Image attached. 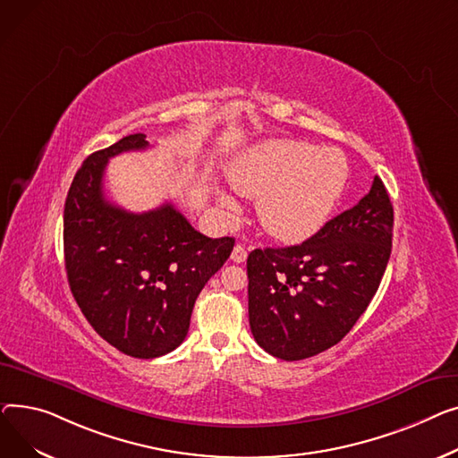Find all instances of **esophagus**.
I'll return each mask as SVG.
<instances>
[{
	"label": "esophagus",
	"instance_id": "esophagus-1",
	"mask_svg": "<svg viewBox=\"0 0 458 458\" xmlns=\"http://www.w3.org/2000/svg\"><path fill=\"white\" fill-rule=\"evenodd\" d=\"M246 259H248V251H246V248H244V246H240V244H236V246L233 248L231 260L240 264V262H246Z\"/></svg>",
	"mask_w": 458,
	"mask_h": 458
}]
</instances>
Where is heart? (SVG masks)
Returning <instances> with one entry per match:
<instances>
[{"instance_id":"obj_1","label":"heart","mask_w":458,"mask_h":458,"mask_svg":"<svg viewBox=\"0 0 458 458\" xmlns=\"http://www.w3.org/2000/svg\"><path fill=\"white\" fill-rule=\"evenodd\" d=\"M231 182L242 194L261 196L259 218L267 233L284 242H303L331 218L347 182V163L331 148L272 140L240 157ZM220 201L233 207L227 196Z\"/></svg>"}]
</instances>
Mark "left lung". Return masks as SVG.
<instances>
[{
	"label": "left lung",
	"instance_id": "left-lung-1",
	"mask_svg": "<svg viewBox=\"0 0 458 458\" xmlns=\"http://www.w3.org/2000/svg\"><path fill=\"white\" fill-rule=\"evenodd\" d=\"M394 207L375 175L369 192L290 248L248 257L250 326L283 360H303L338 344L377 292L392 253Z\"/></svg>",
	"mask_w": 458,
	"mask_h": 458
}]
</instances>
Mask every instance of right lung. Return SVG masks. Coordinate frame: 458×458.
Masks as SVG:
<instances>
[{
	"label": "right lung",
	"mask_w": 458,
	"mask_h": 458,
	"mask_svg": "<svg viewBox=\"0 0 458 458\" xmlns=\"http://www.w3.org/2000/svg\"><path fill=\"white\" fill-rule=\"evenodd\" d=\"M146 134L92 153L64 203L70 290L94 331L134 359L163 357L184 340L199 292L229 259L234 238H208L165 203L142 214L103 194L111 157L146 149Z\"/></svg>",
	"instance_id": "add662e5"
}]
</instances>
